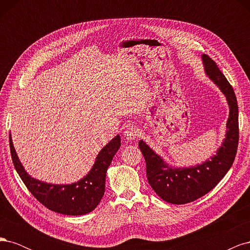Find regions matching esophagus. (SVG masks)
Returning a JSON list of instances; mask_svg holds the SVG:
<instances>
[{"instance_id": "34e87169", "label": "esophagus", "mask_w": 250, "mask_h": 250, "mask_svg": "<svg viewBox=\"0 0 250 250\" xmlns=\"http://www.w3.org/2000/svg\"><path fill=\"white\" fill-rule=\"evenodd\" d=\"M140 133L141 132H140V129L138 128V126L131 124L129 126H127V128L124 130V137L128 141H133L140 137Z\"/></svg>"}]
</instances>
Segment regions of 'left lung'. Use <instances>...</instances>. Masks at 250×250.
<instances>
[{
	"instance_id": "left-lung-1",
	"label": "left lung",
	"mask_w": 250,
	"mask_h": 250,
	"mask_svg": "<svg viewBox=\"0 0 250 250\" xmlns=\"http://www.w3.org/2000/svg\"><path fill=\"white\" fill-rule=\"evenodd\" d=\"M207 76L220 88L229 107L226 133L215 155L188 168L172 167L141 140L139 146L145 157L148 183L160 197L173 204H185L208 194L229 172L236 157L239 143V111L236 95L216 62L201 56Z\"/></svg>"
}]
</instances>
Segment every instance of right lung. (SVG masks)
Listing matches in <instances>:
<instances>
[{"mask_svg": "<svg viewBox=\"0 0 250 250\" xmlns=\"http://www.w3.org/2000/svg\"><path fill=\"white\" fill-rule=\"evenodd\" d=\"M9 144L12 162L28 190L49 209L67 216L85 215L94 210L105 192V177L109 165L121 147L120 135H116L97 155L93 168L86 175L71 185H55L35 179L27 173L13 147L11 134Z\"/></svg>", "mask_w": 250, "mask_h": 250, "instance_id": "1", "label": "right lung"}]
</instances>
